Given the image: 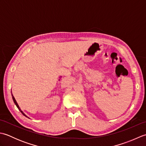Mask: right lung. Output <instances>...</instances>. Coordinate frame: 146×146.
<instances>
[{"instance_id":"1","label":"right lung","mask_w":146,"mask_h":146,"mask_svg":"<svg viewBox=\"0 0 146 146\" xmlns=\"http://www.w3.org/2000/svg\"><path fill=\"white\" fill-rule=\"evenodd\" d=\"M11 94H12V93H11ZM12 99H13V101H14V104H15V105H16V106H17V107L18 108V109H19V110L21 111V112L22 113H23V114L24 115V116H25V117H27V118H29V117H27V115H25V114H24V113L23 112V111H22V110H21V108H20V107H19V105L17 104V102H16V100H15V98L14 97V96H13V95H12Z\"/></svg>"}]
</instances>
